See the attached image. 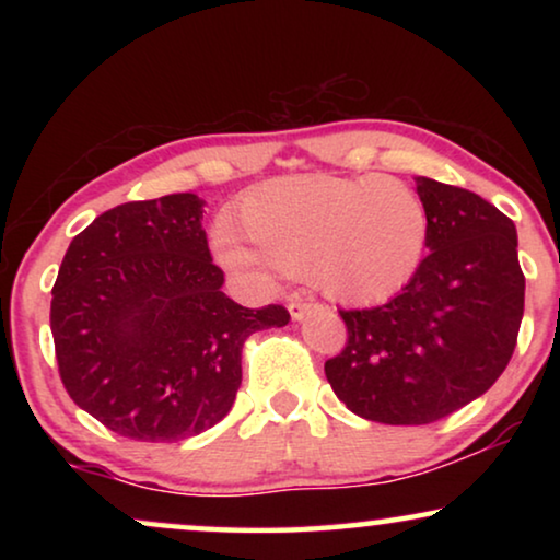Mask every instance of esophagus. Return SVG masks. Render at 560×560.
Wrapping results in <instances>:
<instances>
[{"instance_id": "34e87169", "label": "esophagus", "mask_w": 560, "mask_h": 560, "mask_svg": "<svg viewBox=\"0 0 560 560\" xmlns=\"http://www.w3.org/2000/svg\"><path fill=\"white\" fill-rule=\"evenodd\" d=\"M288 311H290V318H293V320H303L305 316H311L313 311H318V305L316 303H305V301H293L288 305Z\"/></svg>"}]
</instances>
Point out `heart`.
<instances>
[{
	"mask_svg": "<svg viewBox=\"0 0 560 560\" xmlns=\"http://www.w3.org/2000/svg\"><path fill=\"white\" fill-rule=\"evenodd\" d=\"M234 229L217 232L229 270L267 278L308 275L339 303L370 305L416 278L428 244L420 196L389 175H285L252 188L236 206Z\"/></svg>",
	"mask_w": 560,
	"mask_h": 560,
	"instance_id": "obj_1",
	"label": "heart"
}]
</instances>
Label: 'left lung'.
<instances>
[{
  "mask_svg": "<svg viewBox=\"0 0 560 560\" xmlns=\"http://www.w3.org/2000/svg\"><path fill=\"white\" fill-rule=\"evenodd\" d=\"M416 190L428 257L389 303L339 311L349 339L324 366L351 412L387 425L435 423L485 395L525 308L515 224L471 190L423 175Z\"/></svg>",
  "mask_w": 560,
  "mask_h": 560,
  "instance_id": "obj_1",
  "label": "left lung"
}]
</instances>
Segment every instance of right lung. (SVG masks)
Listing matches in <instances>:
<instances>
[{
	"label": "right lung",
	"instance_id": "add662e5",
	"mask_svg": "<svg viewBox=\"0 0 560 560\" xmlns=\"http://www.w3.org/2000/svg\"><path fill=\"white\" fill-rule=\"evenodd\" d=\"M203 201L171 194L104 211L73 236L52 285L50 331L71 400L109 431L173 443L232 410L242 347L285 326L282 305L226 298Z\"/></svg>",
	"mask_w": 560,
	"mask_h": 560
}]
</instances>
